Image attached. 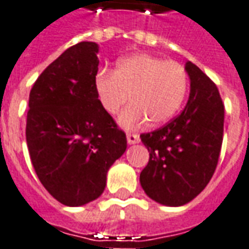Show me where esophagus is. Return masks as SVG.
<instances>
[{
    "instance_id": "obj_1",
    "label": "esophagus",
    "mask_w": 249,
    "mask_h": 249,
    "mask_svg": "<svg viewBox=\"0 0 249 249\" xmlns=\"http://www.w3.org/2000/svg\"><path fill=\"white\" fill-rule=\"evenodd\" d=\"M126 141H128L129 144H135V143H139L141 138H139L138 133H128V135H126Z\"/></svg>"
}]
</instances>
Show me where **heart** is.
Returning a JSON list of instances; mask_svg holds the SVG:
<instances>
[{
	"label": "heart",
	"instance_id": "b5f03b06",
	"mask_svg": "<svg viewBox=\"0 0 249 249\" xmlns=\"http://www.w3.org/2000/svg\"><path fill=\"white\" fill-rule=\"evenodd\" d=\"M96 93L108 114H117L131 100L132 106L120 117V125L136 128L149 120L153 125L168 123L183 105L189 75L183 65L149 53L123 57L114 71L102 70L95 80Z\"/></svg>",
	"mask_w": 249,
	"mask_h": 249
}]
</instances>
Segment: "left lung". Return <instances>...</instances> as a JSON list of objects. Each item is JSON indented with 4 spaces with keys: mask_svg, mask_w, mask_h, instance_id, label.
Instances as JSON below:
<instances>
[{
    "mask_svg": "<svg viewBox=\"0 0 249 249\" xmlns=\"http://www.w3.org/2000/svg\"><path fill=\"white\" fill-rule=\"evenodd\" d=\"M190 95L183 111L168 124L141 139L150 159L141 172V184L151 200L180 207L197 197L210 183L218 165L225 106L218 87L187 62Z\"/></svg>",
    "mask_w": 249,
    "mask_h": 249,
    "instance_id": "obj_1",
    "label": "left lung"
}]
</instances>
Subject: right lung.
I'll list each match as a JSON object with an SVG mask.
<instances>
[{
  "mask_svg": "<svg viewBox=\"0 0 249 249\" xmlns=\"http://www.w3.org/2000/svg\"><path fill=\"white\" fill-rule=\"evenodd\" d=\"M96 42L82 41L53 60L30 90L26 141L39 182L67 207L96 200L126 136L96 93Z\"/></svg>",
  "mask_w": 249,
  "mask_h": 249,
  "instance_id": "add662e5",
  "label": "right lung"
}]
</instances>
